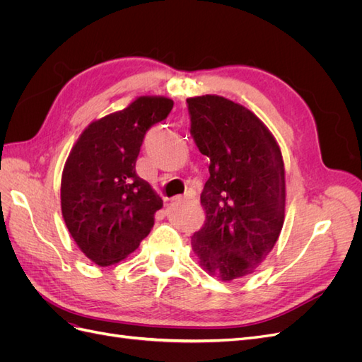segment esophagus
Returning <instances> with one entry per match:
<instances>
[{
	"instance_id": "obj_1",
	"label": "esophagus",
	"mask_w": 362,
	"mask_h": 362,
	"mask_svg": "<svg viewBox=\"0 0 362 362\" xmlns=\"http://www.w3.org/2000/svg\"><path fill=\"white\" fill-rule=\"evenodd\" d=\"M173 201L175 202H190V201H193V198H192V196H187V194H180Z\"/></svg>"
}]
</instances>
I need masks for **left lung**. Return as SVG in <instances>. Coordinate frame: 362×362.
I'll list each match as a JSON object with an SVG mask.
<instances>
[{"mask_svg": "<svg viewBox=\"0 0 362 362\" xmlns=\"http://www.w3.org/2000/svg\"><path fill=\"white\" fill-rule=\"evenodd\" d=\"M190 133L210 158L201 193L205 223L192 247L211 275L254 272L275 246L286 214V170L275 137L246 107L223 96L189 98Z\"/></svg>", "mask_w": 362, "mask_h": 362, "instance_id": "8db88e82", "label": "left lung"}]
</instances>
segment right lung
Returning <instances> with one entry per match:
<instances>
[{
	"label": "right lung",
	"mask_w": 362,
	"mask_h": 362,
	"mask_svg": "<svg viewBox=\"0 0 362 362\" xmlns=\"http://www.w3.org/2000/svg\"><path fill=\"white\" fill-rule=\"evenodd\" d=\"M173 101L139 96L95 120L76 140L62 175V214L72 238L105 267L134 252L154 226L160 196L136 173L146 131L166 119Z\"/></svg>",
	"instance_id": "obj_1"
}]
</instances>
